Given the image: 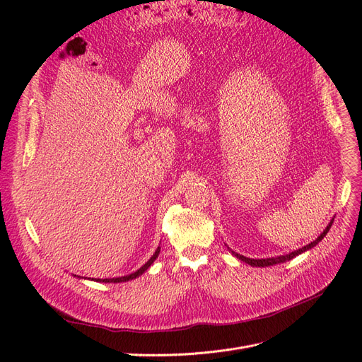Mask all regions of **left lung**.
<instances>
[{
  "label": "left lung",
  "mask_w": 362,
  "mask_h": 362,
  "mask_svg": "<svg viewBox=\"0 0 362 362\" xmlns=\"http://www.w3.org/2000/svg\"><path fill=\"white\" fill-rule=\"evenodd\" d=\"M333 220H334V218L330 220L329 226L326 227L325 230H322V233H321L315 240H313L311 243H308V245H305V246H302V248H299V250H296V251H292V252H289V254H286V255H279V257H272V258H261V259L258 258V259H254V258L243 257V255H240V254L232 251V250L229 248V246H227V250H229L238 259H240V261H243V262H246V264H250L251 267H270V265H274V264H281V262L291 261L292 258L300 255L302 252H307V251H310L311 248H314V246H315L318 242H321V239H325V236H326L327 232L330 230V227H332V224H333Z\"/></svg>",
  "instance_id": "left-lung-1"
}]
</instances>
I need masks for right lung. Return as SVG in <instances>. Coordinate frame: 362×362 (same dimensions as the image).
Wrapping results in <instances>:
<instances>
[{
  "mask_svg": "<svg viewBox=\"0 0 362 362\" xmlns=\"http://www.w3.org/2000/svg\"><path fill=\"white\" fill-rule=\"evenodd\" d=\"M160 246L156 250V252H154V255H152L144 265L142 267L139 269V270H136V272H133V273H130V274H127V276H122V277H111V279H90V277H81V276H76V274H73L74 277H79V279H88V280H92V281H100V283H123V281H129V280H133V279H136V277H139V276H142L149 267H151V264L154 262L157 258H158V254H160Z\"/></svg>",
  "mask_w": 362,
  "mask_h": 362,
  "instance_id": "obj_1",
  "label": "right lung"
}]
</instances>
